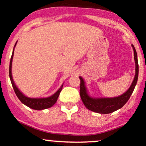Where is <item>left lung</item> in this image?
Here are the masks:
<instances>
[{
  "mask_svg": "<svg viewBox=\"0 0 146 146\" xmlns=\"http://www.w3.org/2000/svg\"><path fill=\"white\" fill-rule=\"evenodd\" d=\"M134 50V61L136 64V74L130 87L125 94L118 97L115 98H93L88 95L86 88L84 85V82L82 78L80 77V94L83 103L87 109L91 111L100 113H110L119 110L125 105L132 95L133 91L137 84L139 76V64L137 60V54L134 46L132 45Z\"/></svg>",
  "mask_w": 146,
  "mask_h": 146,
  "instance_id": "8db88e82",
  "label": "left lung"
}]
</instances>
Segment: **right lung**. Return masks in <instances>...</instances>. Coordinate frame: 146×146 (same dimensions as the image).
I'll return each instance as SVG.
<instances>
[{
	"mask_svg": "<svg viewBox=\"0 0 146 146\" xmlns=\"http://www.w3.org/2000/svg\"><path fill=\"white\" fill-rule=\"evenodd\" d=\"M17 44V43H16ZM15 44V46H16ZM14 46V47H15ZM13 55H14V50L12 52V57H11L10 60V63H9V78H10L11 82H12V85L13 86V89L15 92L16 95L18 97V98L20 100V101L23 103L24 105H25L26 106L30 107V108L33 109L35 110H44V109H48L50 108L57 102V98H58L59 95H60L61 91L62 89V86L59 89V90L55 93V94H53L52 96H51L50 97L48 98H28L23 95L20 91L19 90L18 88L14 84L13 79H12V59H13Z\"/></svg>",
	"mask_w": 146,
	"mask_h": 146,
	"instance_id": "obj_1",
	"label": "right lung"
}]
</instances>
